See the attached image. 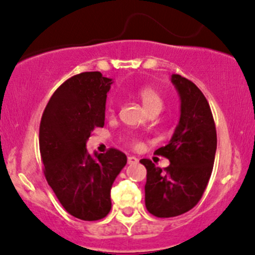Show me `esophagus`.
<instances>
[{"instance_id":"34e87169","label":"esophagus","mask_w":255,"mask_h":255,"mask_svg":"<svg viewBox=\"0 0 255 255\" xmlns=\"http://www.w3.org/2000/svg\"><path fill=\"white\" fill-rule=\"evenodd\" d=\"M137 163H138V159L136 157H132V155L128 157V164L132 165V164H137Z\"/></svg>"}]
</instances>
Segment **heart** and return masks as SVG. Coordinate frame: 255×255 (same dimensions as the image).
I'll list each match as a JSON object with an SVG mask.
<instances>
[{"mask_svg":"<svg viewBox=\"0 0 255 255\" xmlns=\"http://www.w3.org/2000/svg\"><path fill=\"white\" fill-rule=\"evenodd\" d=\"M137 97L139 98V101L142 102L144 108L147 109V112L150 113V112H159L161 108H163L164 101L163 97L154 87L150 86H143L137 91ZM112 112V108H111ZM131 144H135V139H128Z\"/></svg>","mask_w":255,"mask_h":255,"instance_id":"heart-1","label":"heart"}]
</instances>
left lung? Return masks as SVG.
I'll return each instance as SVG.
<instances>
[{
  "instance_id": "left-lung-1",
  "label": "left lung",
  "mask_w": 255,
  "mask_h": 255,
  "mask_svg": "<svg viewBox=\"0 0 255 255\" xmlns=\"http://www.w3.org/2000/svg\"><path fill=\"white\" fill-rule=\"evenodd\" d=\"M171 83L181 101V114L166 146L155 154L168 158L161 170L149 159H141L147 169L144 203L157 218H172L188 212L203 196L214 165L216 128L212 111L201 90L188 79L172 74Z\"/></svg>"
}]
</instances>
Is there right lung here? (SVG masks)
I'll use <instances>...</instances> for the list:
<instances>
[{"mask_svg": "<svg viewBox=\"0 0 255 255\" xmlns=\"http://www.w3.org/2000/svg\"><path fill=\"white\" fill-rule=\"evenodd\" d=\"M113 84L100 72H85L64 81L48 101L40 123L43 172L58 201L70 215L85 221L111 212V188L127 165L119 149H86L96 128L105 125L107 92Z\"/></svg>", "mask_w": 255, "mask_h": 255, "instance_id": "add662e5", "label": "right lung"}]
</instances>
